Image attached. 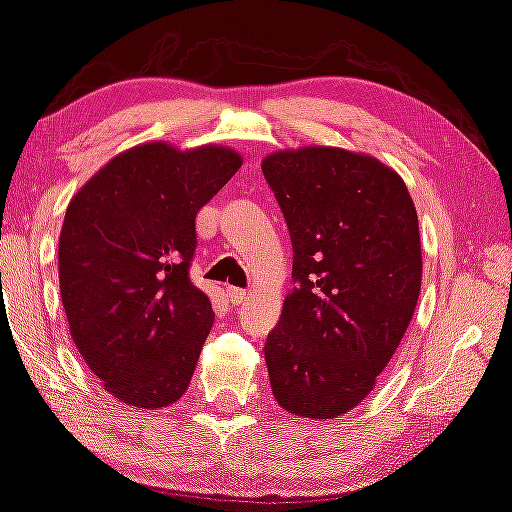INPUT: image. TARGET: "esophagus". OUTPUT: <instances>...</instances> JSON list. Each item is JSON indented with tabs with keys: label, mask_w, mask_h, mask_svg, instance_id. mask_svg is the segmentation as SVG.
<instances>
[{
	"label": "esophagus",
	"mask_w": 512,
	"mask_h": 512,
	"mask_svg": "<svg viewBox=\"0 0 512 512\" xmlns=\"http://www.w3.org/2000/svg\"><path fill=\"white\" fill-rule=\"evenodd\" d=\"M226 297H228V302L230 304H241V302H246V291L244 288H237V286H228L226 288Z\"/></svg>",
	"instance_id": "1"
}]
</instances>
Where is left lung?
Instances as JSON below:
<instances>
[{
	"label": "left lung",
	"instance_id": "obj_1",
	"mask_svg": "<svg viewBox=\"0 0 512 512\" xmlns=\"http://www.w3.org/2000/svg\"><path fill=\"white\" fill-rule=\"evenodd\" d=\"M293 244L286 295L264 356L275 401L304 418L347 414L401 345L421 293V239L392 167L340 147L262 163Z\"/></svg>",
	"mask_w": 512,
	"mask_h": 512
}]
</instances>
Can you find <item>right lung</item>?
Segmentation results:
<instances>
[{
	"label": "right lung",
	"mask_w": 512,
	"mask_h": 512,
	"mask_svg": "<svg viewBox=\"0 0 512 512\" xmlns=\"http://www.w3.org/2000/svg\"><path fill=\"white\" fill-rule=\"evenodd\" d=\"M239 167L228 147L145 143L71 199L58 246L62 306L80 356L118 401L156 410L188 389L215 322L190 282L194 219Z\"/></svg>",
	"instance_id": "right-lung-1"
}]
</instances>
